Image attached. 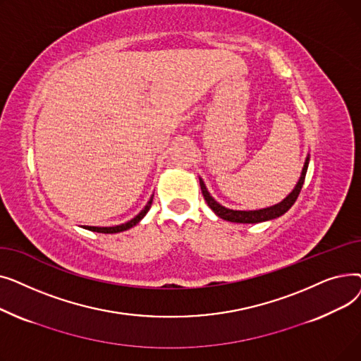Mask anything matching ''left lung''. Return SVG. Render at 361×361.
Instances as JSON below:
<instances>
[{
  "label": "left lung",
  "mask_w": 361,
  "mask_h": 361,
  "mask_svg": "<svg viewBox=\"0 0 361 361\" xmlns=\"http://www.w3.org/2000/svg\"><path fill=\"white\" fill-rule=\"evenodd\" d=\"M309 161H310V157L306 158V162H305V166H302V171H301V176H300V180L298 183L295 184L294 190L283 199L282 202L274 204V206H269V207H264V209H259V211H233V209H228V207H225L222 204H219L211 195L209 192H207V188L203 183L202 178H199L200 181V188H202V195L207 203V206L211 207V209L222 219L225 221H230V222H238V224H257V222H264V221H269V219H275L281 215L286 214L290 207L295 203L300 192H301V187L302 184H305V178H306V173H307V166H309Z\"/></svg>",
  "instance_id": "obj_1"
}]
</instances>
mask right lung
Instances as JSON below:
<instances>
[{"mask_svg": "<svg viewBox=\"0 0 361 361\" xmlns=\"http://www.w3.org/2000/svg\"><path fill=\"white\" fill-rule=\"evenodd\" d=\"M152 200H154V196L150 197V200L147 202V204L145 206V209H143L140 214H137L135 218L130 219V221L126 222V224L116 225V226H87V225H85L83 228H86V230H89V231H94V233H102V234H116V233H121V231L130 230L131 226H135L136 224H139V222L143 219V216L147 214V211L150 209Z\"/></svg>", "mask_w": 361, "mask_h": 361, "instance_id": "obj_1", "label": "right lung"}]
</instances>
